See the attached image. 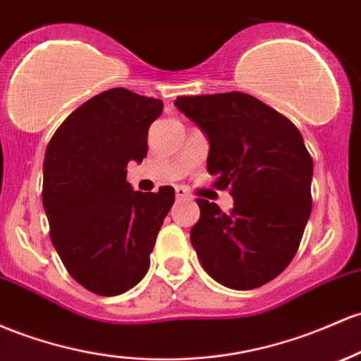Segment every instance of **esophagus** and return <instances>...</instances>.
<instances>
[{
    "mask_svg": "<svg viewBox=\"0 0 361 361\" xmlns=\"http://www.w3.org/2000/svg\"><path fill=\"white\" fill-rule=\"evenodd\" d=\"M174 193H176L178 199H188L187 190H185L183 187H176V188H174Z\"/></svg>",
    "mask_w": 361,
    "mask_h": 361,
    "instance_id": "obj_1",
    "label": "esophagus"
}]
</instances>
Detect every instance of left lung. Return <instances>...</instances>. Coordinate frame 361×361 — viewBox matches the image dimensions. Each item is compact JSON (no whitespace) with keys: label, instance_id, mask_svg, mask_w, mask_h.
Listing matches in <instances>:
<instances>
[{"label":"left lung","instance_id":"obj_1","mask_svg":"<svg viewBox=\"0 0 361 361\" xmlns=\"http://www.w3.org/2000/svg\"><path fill=\"white\" fill-rule=\"evenodd\" d=\"M174 106L207 137V171L217 176V188H231L235 200L224 214L197 199L192 247L214 281L255 290L288 267L310 217L314 162L302 133L243 92L181 96Z\"/></svg>","mask_w":361,"mask_h":361}]
</instances>
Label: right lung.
I'll return each mask as SVG.
<instances>
[{
    "label": "right lung",
    "mask_w": 361,
    "mask_h": 361,
    "mask_svg": "<svg viewBox=\"0 0 361 361\" xmlns=\"http://www.w3.org/2000/svg\"><path fill=\"white\" fill-rule=\"evenodd\" d=\"M161 99L109 89L59 125L44 157L42 204L49 235L70 276L85 290L116 296L147 274L150 252L174 204V188L135 192L130 161L147 156Z\"/></svg>",
    "instance_id": "1"
}]
</instances>
